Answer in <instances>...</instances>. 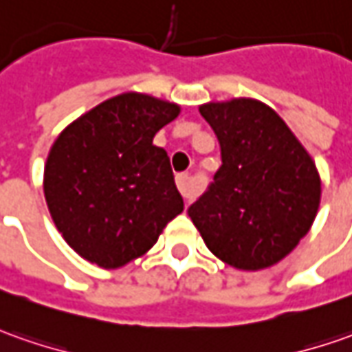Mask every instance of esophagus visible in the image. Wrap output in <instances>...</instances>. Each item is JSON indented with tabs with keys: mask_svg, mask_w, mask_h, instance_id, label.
Masks as SVG:
<instances>
[{
	"mask_svg": "<svg viewBox=\"0 0 352 352\" xmlns=\"http://www.w3.org/2000/svg\"><path fill=\"white\" fill-rule=\"evenodd\" d=\"M177 188H179V192L185 196V198H190V185H188V177L177 175Z\"/></svg>",
	"mask_w": 352,
	"mask_h": 352,
	"instance_id": "1",
	"label": "esophagus"
}]
</instances>
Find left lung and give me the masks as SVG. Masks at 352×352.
<instances>
[{"instance_id":"8db88e82","label":"left lung","mask_w":352,"mask_h":352,"mask_svg":"<svg viewBox=\"0 0 352 352\" xmlns=\"http://www.w3.org/2000/svg\"><path fill=\"white\" fill-rule=\"evenodd\" d=\"M221 148V167L188 208L221 262L256 272L277 264L314 223L322 181L316 164L272 107L235 98L200 106Z\"/></svg>"}]
</instances>
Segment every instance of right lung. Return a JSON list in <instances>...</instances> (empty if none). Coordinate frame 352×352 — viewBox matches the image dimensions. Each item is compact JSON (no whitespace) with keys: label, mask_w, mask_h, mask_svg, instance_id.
Wrapping results in <instances>:
<instances>
[{"label":"right lung","mask_w":352,"mask_h":352,"mask_svg":"<svg viewBox=\"0 0 352 352\" xmlns=\"http://www.w3.org/2000/svg\"><path fill=\"white\" fill-rule=\"evenodd\" d=\"M179 111L166 100L125 92L57 136L44 167V195L76 254L106 270L125 266L183 212L167 152L152 144Z\"/></svg>","instance_id":"add662e5"}]
</instances>
